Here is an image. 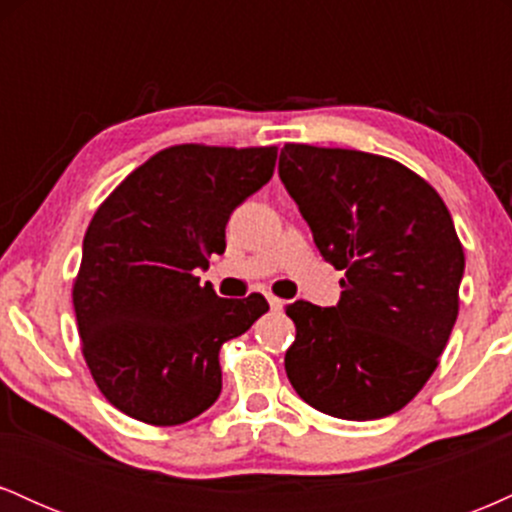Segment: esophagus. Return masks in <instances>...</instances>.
I'll return each instance as SVG.
<instances>
[{
  "mask_svg": "<svg viewBox=\"0 0 512 512\" xmlns=\"http://www.w3.org/2000/svg\"><path fill=\"white\" fill-rule=\"evenodd\" d=\"M267 301H269V308H272V310H281V308H284V301H281V298L272 296V293H267Z\"/></svg>",
  "mask_w": 512,
  "mask_h": 512,
  "instance_id": "34e87169",
  "label": "esophagus"
}]
</instances>
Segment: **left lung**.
Wrapping results in <instances>:
<instances>
[{
    "mask_svg": "<svg viewBox=\"0 0 512 512\" xmlns=\"http://www.w3.org/2000/svg\"><path fill=\"white\" fill-rule=\"evenodd\" d=\"M279 178L320 255L346 274L334 308L286 305L293 390L337 419L395 414L438 368L460 310L464 250L450 211L421 175L366 151L286 144Z\"/></svg>",
    "mask_w": 512,
    "mask_h": 512,
    "instance_id": "obj_1",
    "label": "left lung"
}]
</instances>
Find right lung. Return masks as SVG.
I'll use <instances>...</instances> for the list:
<instances>
[{
  "label": "right lung",
  "instance_id": "right-lung-1",
  "mask_svg": "<svg viewBox=\"0 0 512 512\" xmlns=\"http://www.w3.org/2000/svg\"><path fill=\"white\" fill-rule=\"evenodd\" d=\"M274 166L276 146H168L96 209L72 301L86 366L122 414L178 426L216 402L221 344L269 305L262 293L219 298L195 269L226 250L233 209Z\"/></svg>",
  "mask_w": 512,
  "mask_h": 512
}]
</instances>
